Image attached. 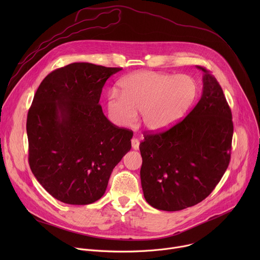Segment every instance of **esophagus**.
I'll use <instances>...</instances> for the list:
<instances>
[{"instance_id":"obj_1","label":"esophagus","mask_w":260,"mask_h":260,"mask_svg":"<svg viewBox=\"0 0 260 260\" xmlns=\"http://www.w3.org/2000/svg\"><path fill=\"white\" fill-rule=\"evenodd\" d=\"M139 146H140L139 140L136 139V138H133L132 139V147H133V149L134 150H138L139 149Z\"/></svg>"}]
</instances>
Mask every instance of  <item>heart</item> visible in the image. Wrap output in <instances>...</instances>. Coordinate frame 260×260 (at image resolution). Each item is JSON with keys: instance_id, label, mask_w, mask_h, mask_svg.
<instances>
[{"instance_id": "obj_1", "label": "heart", "mask_w": 260, "mask_h": 260, "mask_svg": "<svg viewBox=\"0 0 260 260\" xmlns=\"http://www.w3.org/2000/svg\"><path fill=\"white\" fill-rule=\"evenodd\" d=\"M119 90L107 95V110L115 124L131 127L138 121V111L144 127L158 133L173 127L193 104L198 86L187 75L141 71L119 82Z\"/></svg>"}]
</instances>
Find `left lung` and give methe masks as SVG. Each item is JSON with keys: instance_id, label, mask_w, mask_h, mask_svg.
Segmentation results:
<instances>
[{"instance_id": "1", "label": "left lung", "mask_w": 260, "mask_h": 260, "mask_svg": "<svg viewBox=\"0 0 260 260\" xmlns=\"http://www.w3.org/2000/svg\"><path fill=\"white\" fill-rule=\"evenodd\" d=\"M203 92L191 112L170 129L146 134L140 144L146 202L180 211L204 201L231 160L232 111L216 78L203 67Z\"/></svg>"}]
</instances>
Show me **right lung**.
Wrapping results in <instances>:
<instances>
[{
	"label": "right lung",
	"mask_w": 260,
	"mask_h": 260,
	"mask_svg": "<svg viewBox=\"0 0 260 260\" xmlns=\"http://www.w3.org/2000/svg\"><path fill=\"white\" fill-rule=\"evenodd\" d=\"M121 68L73 62L54 70L36 91L26 119L29 168L54 199L70 205L100 200L133 132L109 121L99 105Z\"/></svg>",
	"instance_id": "add662e5"
}]
</instances>
